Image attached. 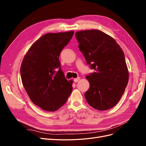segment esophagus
Instances as JSON below:
<instances>
[{
    "label": "esophagus",
    "instance_id": "esophagus-1",
    "mask_svg": "<svg viewBox=\"0 0 146 146\" xmlns=\"http://www.w3.org/2000/svg\"><path fill=\"white\" fill-rule=\"evenodd\" d=\"M80 77H77V78H75L74 80V82H75V83H77L79 80H80Z\"/></svg>",
    "mask_w": 146,
    "mask_h": 146
}]
</instances>
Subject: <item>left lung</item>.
I'll use <instances>...</instances> for the list:
<instances>
[{"mask_svg": "<svg viewBox=\"0 0 146 146\" xmlns=\"http://www.w3.org/2000/svg\"><path fill=\"white\" fill-rule=\"evenodd\" d=\"M78 47L94 72L86 76L90 88L85 94L92 108L105 111L121 99L129 82L124 54L115 39L99 30L78 31Z\"/></svg>", "mask_w": 146, "mask_h": 146, "instance_id": "left-lung-1", "label": "left lung"}]
</instances>
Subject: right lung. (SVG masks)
<instances>
[{"label": "right lung", "mask_w": 146, "mask_h": 146, "mask_svg": "<svg viewBox=\"0 0 146 146\" xmlns=\"http://www.w3.org/2000/svg\"><path fill=\"white\" fill-rule=\"evenodd\" d=\"M74 33H48L30 47L21 66L23 85L30 100L47 111H55L66 102L72 91L61 70L59 56Z\"/></svg>", "instance_id": "obj_1"}]
</instances>
